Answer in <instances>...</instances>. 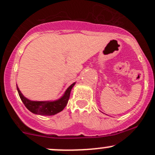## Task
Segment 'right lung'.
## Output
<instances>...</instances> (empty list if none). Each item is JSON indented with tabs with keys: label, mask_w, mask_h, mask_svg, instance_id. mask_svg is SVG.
<instances>
[{
	"label": "right lung",
	"mask_w": 155,
	"mask_h": 155,
	"mask_svg": "<svg viewBox=\"0 0 155 155\" xmlns=\"http://www.w3.org/2000/svg\"><path fill=\"white\" fill-rule=\"evenodd\" d=\"M75 83L72 84L70 87L67 89L64 94L61 98L55 101H32L25 97L17 87L18 95L21 98V101L25 104V107L34 114H38L41 115H53L58 112H61L64 107L68 104L69 98H70V91Z\"/></svg>",
	"instance_id": "1"
}]
</instances>
